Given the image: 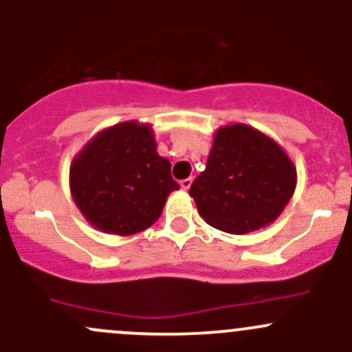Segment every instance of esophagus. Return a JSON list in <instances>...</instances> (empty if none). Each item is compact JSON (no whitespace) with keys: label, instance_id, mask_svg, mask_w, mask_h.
I'll return each instance as SVG.
<instances>
[{"label":"esophagus","instance_id":"34e87169","mask_svg":"<svg viewBox=\"0 0 352 352\" xmlns=\"http://www.w3.org/2000/svg\"><path fill=\"white\" fill-rule=\"evenodd\" d=\"M190 186H192V177H190V179L180 180V188H182V190H188V188H190Z\"/></svg>","mask_w":352,"mask_h":352}]
</instances>
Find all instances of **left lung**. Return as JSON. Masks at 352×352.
<instances>
[{
    "instance_id": "8db88e82",
    "label": "left lung",
    "mask_w": 352,
    "mask_h": 352,
    "mask_svg": "<svg viewBox=\"0 0 352 352\" xmlns=\"http://www.w3.org/2000/svg\"><path fill=\"white\" fill-rule=\"evenodd\" d=\"M297 187L287 151L243 123L216 129L206 170L190 186L199 214L229 234H246L278 219Z\"/></svg>"
}]
</instances>
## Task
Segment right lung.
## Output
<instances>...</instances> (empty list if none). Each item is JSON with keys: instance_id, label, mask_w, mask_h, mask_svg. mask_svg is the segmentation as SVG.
<instances>
[{"instance_id": "add662e5", "label": "right lung", "mask_w": 352, "mask_h": 352, "mask_svg": "<svg viewBox=\"0 0 352 352\" xmlns=\"http://www.w3.org/2000/svg\"><path fill=\"white\" fill-rule=\"evenodd\" d=\"M170 166L158 155L151 124L123 121L96 133L72 158L70 195L98 231L136 234L157 223L179 188Z\"/></svg>"}]
</instances>
